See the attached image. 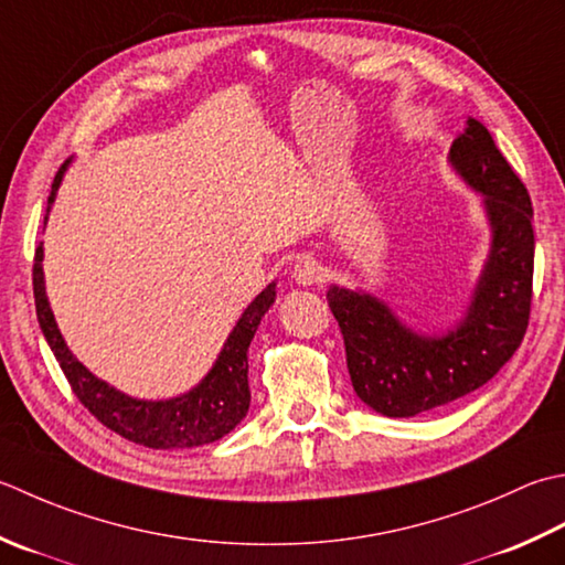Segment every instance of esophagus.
Instances as JSON below:
<instances>
[{
  "instance_id": "esophagus-1",
  "label": "esophagus",
  "mask_w": 565,
  "mask_h": 565,
  "mask_svg": "<svg viewBox=\"0 0 565 565\" xmlns=\"http://www.w3.org/2000/svg\"><path fill=\"white\" fill-rule=\"evenodd\" d=\"M291 281L298 286H313L320 281V267L313 257H301L291 269Z\"/></svg>"
}]
</instances>
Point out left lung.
Masks as SVG:
<instances>
[{
	"mask_svg": "<svg viewBox=\"0 0 565 565\" xmlns=\"http://www.w3.org/2000/svg\"><path fill=\"white\" fill-rule=\"evenodd\" d=\"M452 173L475 191L490 247L466 311L440 333H422L384 298L330 284L328 306L345 340L352 390L372 412L408 418L450 404L500 372L522 345L532 306L534 210L524 183L478 119L452 141Z\"/></svg>",
	"mask_w": 565,
	"mask_h": 565,
	"instance_id": "left-lung-1",
	"label": "left lung"
}]
</instances>
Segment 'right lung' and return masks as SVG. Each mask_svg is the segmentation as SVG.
I'll return each instance as SVG.
<instances>
[{
  "label": "right lung",
  "instance_id": "add662e5",
  "mask_svg": "<svg viewBox=\"0 0 565 565\" xmlns=\"http://www.w3.org/2000/svg\"><path fill=\"white\" fill-rule=\"evenodd\" d=\"M71 161L63 163V169L55 175L49 195L46 220L51 205L58 195L63 175L68 171ZM43 220V223H46ZM33 298H36V316L41 333L46 338L49 348L58 360L61 370L68 377L77 399L85 404L99 424L113 428L121 438L135 440L139 446L157 450H179V448H198L205 444H215L227 436L242 418L249 412V382H247V352L249 342L257 333L262 318L267 316L276 301V281L267 289H262L252 298V303L242 311L235 328L230 330L223 350L217 352L213 367L205 377L191 390L169 396V399H137L119 392L117 386L107 384L77 360L55 323L46 296V279H43V242L33 259Z\"/></svg>",
  "mask_w": 565,
  "mask_h": 565
}]
</instances>
